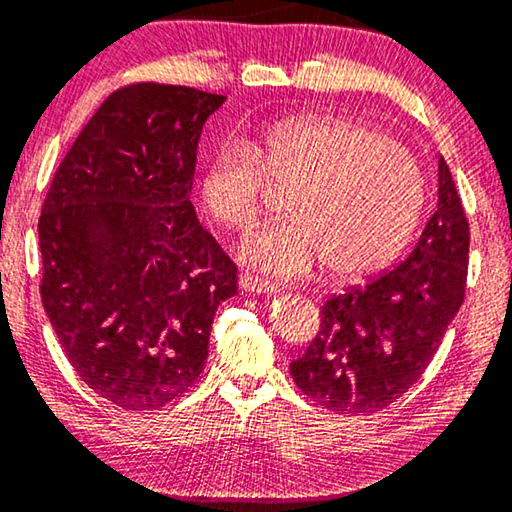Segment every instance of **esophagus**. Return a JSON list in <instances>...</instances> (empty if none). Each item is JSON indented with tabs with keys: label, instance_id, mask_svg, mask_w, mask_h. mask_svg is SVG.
<instances>
[{
	"label": "esophagus",
	"instance_id": "esophagus-1",
	"mask_svg": "<svg viewBox=\"0 0 512 512\" xmlns=\"http://www.w3.org/2000/svg\"><path fill=\"white\" fill-rule=\"evenodd\" d=\"M240 286L245 292H256V295H272V292H276V286L272 281L261 279V276H254V274H242Z\"/></svg>",
	"mask_w": 512,
	"mask_h": 512
}]
</instances>
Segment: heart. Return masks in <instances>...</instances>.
Returning a JSON list of instances; mask_svg holds the SVG:
<instances>
[{
    "label": "heart",
    "mask_w": 512,
    "mask_h": 512,
    "mask_svg": "<svg viewBox=\"0 0 512 512\" xmlns=\"http://www.w3.org/2000/svg\"><path fill=\"white\" fill-rule=\"evenodd\" d=\"M267 186L288 190L290 217L245 242V258L279 276L324 263L340 281L385 270L413 238L426 204L417 156L363 120L304 113L267 124L251 140L224 142L201 174L215 222L245 231L265 213Z\"/></svg>",
    "instance_id": "obj_1"
}]
</instances>
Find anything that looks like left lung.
<instances>
[{
  "mask_svg": "<svg viewBox=\"0 0 512 512\" xmlns=\"http://www.w3.org/2000/svg\"><path fill=\"white\" fill-rule=\"evenodd\" d=\"M438 208L404 263L365 288L331 297L306 354L292 360L297 388L322 408L372 415L390 406L438 351L467 288L469 222L440 158Z\"/></svg>",
  "mask_w": 512,
  "mask_h": 512,
  "instance_id": "left-lung-1",
  "label": "left lung"
}]
</instances>
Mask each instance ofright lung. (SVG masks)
<instances>
[{
  "mask_svg": "<svg viewBox=\"0 0 512 512\" xmlns=\"http://www.w3.org/2000/svg\"><path fill=\"white\" fill-rule=\"evenodd\" d=\"M188 86L117 88L74 140L38 220L40 297L99 397L161 408L199 379L238 267L190 204L197 142L224 104Z\"/></svg>",
  "mask_w": 512,
  "mask_h": 512,
  "instance_id": "add662e5",
  "label": "right lung"
}]
</instances>
